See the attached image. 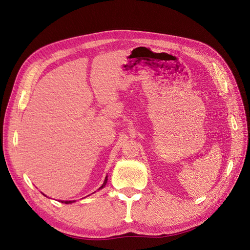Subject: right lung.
I'll list each match as a JSON object with an SVG mask.
<instances>
[{
	"instance_id": "obj_1",
	"label": "right lung",
	"mask_w": 250,
	"mask_h": 250,
	"mask_svg": "<svg viewBox=\"0 0 250 250\" xmlns=\"http://www.w3.org/2000/svg\"><path fill=\"white\" fill-rule=\"evenodd\" d=\"M106 183H107V176L105 177V180H104V183H103V185L101 186V188H102L105 185H106ZM62 202H64V203H70V202H72V201H62Z\"/></svg>"
}]
</instances>
